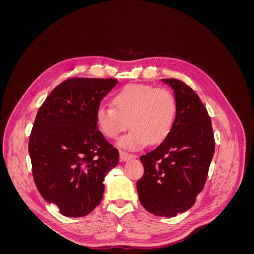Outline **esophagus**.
<instances>
[{"instance_id": "esophagus-1", "label": "esophagus", "mask_w": 254, "mask_h": 254, "mask_svg": "<svg viewBox=\"0 0 254 254\" xmlns=\"http://www.w3.org/2000/svg\"><path fill=\"white\" fill-rule=\"evenodd\" d=\"M120 157H121V160H122V161H128V160H130V159L135 158V156L132 155V153H128V152L123 151V150L120 151Z\"/></svg>"}]
</instances>
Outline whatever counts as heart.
<instances>
[{
	"mask_svg": "<svg viewBox=\"0 0 254 254\" xmlns=\"http://www.w3.org/2000/svg\"><path fill=\"white\" fill-rule=\"evenodd\" d=\"M113 105H103L96 112V124L109 139L129 127L133 129L120 140L129 149H140L165 141L174 128L178 104L173 92L150 84H128L113 97Z\"/></svg>",
	"mask_w": 254,
	"mask_h": 254,
	"instance_id": "1",
	"label": "heart"
}]
</instances>
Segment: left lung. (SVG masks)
I'll list each match as a JSON object with an SVG mask.
<instances>
[{
    "mask_svg": "<svg viewBox=\"0 0 254 254\" xmlns=\"http://www.w3.org/2000/svg\"><path fill=\"white\" fill-rule=\"evenodd\" d=\"M178 104L167 139L140 158L144 175L136 190L144 209L157 216L174 217L196 202L215 151L211 119L196 92L183 81L165 78Z\"/></svg>",
    "mask_w": 254,
    "mask_h": 254,
    "instance_id": "left-lung-1",
    "label": "left lung"
}]
</instances>
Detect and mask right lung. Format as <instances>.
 <instances>
[{
  "label": "right lung",
  "instance_id": "right-lung-1",
  "mask_svg": "<svg viewBox=\"0 0 254 254\" xmlns=\"http://www.w3.org/2000/svg\"><path fill=\"white\" fill-rule=\"evenodd\" d=\"M114 78L66 79L38 110L28 152L36 187L44 200L67 217H82L104 196V180L119 163V150L96 124L102 99Z\"/></svg>",
  "mask_w": 254,
  "mask_h": 254
}]
</instances>
